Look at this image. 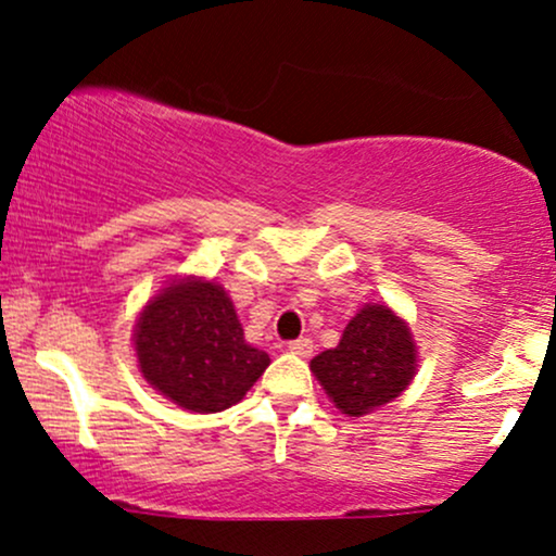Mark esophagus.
I'll return each instance as SVG.
<instances>
[{
  "instance_id": "esophagus-1",
  "label": "esophagus",
  "mask_w": 556,
  "mask_h": 556,
  "mask_svg": "<svg viewBox=\"0 0 556 556\" xmlns=\"http://www.w3.org/2000/svg\"><path fill=\"white\" fill-rule=\"evenodd\" d=\"M287 350H290L292 355H300V358H308V355L314 353V340H311V337H300V340L287 344Z\"/></svg>"
}]
</instances>
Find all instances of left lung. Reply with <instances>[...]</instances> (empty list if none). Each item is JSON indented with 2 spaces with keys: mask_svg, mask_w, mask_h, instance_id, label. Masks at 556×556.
<instances>
[{
  "mask_svg": "<svg viewBox=\"0 0 556 556\" xmlns=\"http://www.w3.org/2000/svg\"><path fill=\"white\" fill-rule=\"evenodd\" d=\"M311 371L344 416L361 418L400 397L418 371L413 331L387 303H366L340 344L311 361Z\"/></svg>",
  "mask_w": 556,
  "mask_h": 556,
  "instance_id": "8db88e82",
  "label": "left lung"
}]
</instances>
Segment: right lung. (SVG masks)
I'll return each instance as SVG.
<instances>
[{
  "instance_id": "obj_1",
  "label": "right lung",
  "mask_w": 556,
  "mask_h": 556,
  "mask_svg": "<svg viewBox=\"0 0 556 556\" xmlns=\"http://www.w3.org/2000/svg\"><path fill=\"white\" fill-rule=\"evenodd\" d=\"M138 371L177 407L222 413L269 368L245 342L232 298L206 277H175L143 305L132 329Z\"/></svg>"
}]
</instances>
